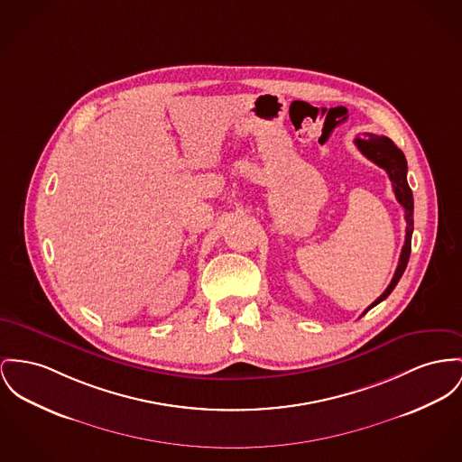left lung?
<instances>
[{"label": "left lung", "instance_id": "obj_1", "mask_svg": "<svg viewBox=\"0 0 462 462\" xmlns=\"http://www.w3.org/2000/svg\"><path fill=\"white\" fill-rule=\"evenodd\" d=\"M354 143L357 145V149L363 152V154L368 157L369 161H373L374 164H378L380 168H383L393 182V189H394V194H396V199L400 201L401 207L404 208V220H406V235H404V245L401 248L400 263H398V268H396V273L391 280L389 287L383 291V294L373 301L369 305L368 310L373 307H376L380 301H383L393 291L394 287L398 285L400 278L402 277L404 270H406V264H408V259H410V252H411V233H413V194H411V189L406 182V171H408V166H406V159L404 154L401 152L400 149L394 145L393 140H389L387 136H378V134H373V133H365L363 138H356ZM365 310V313L368 311ZM363 313V315H365Z\"/></svg>", "mask_w": 462, "mask_h": 462}]
</instances>
